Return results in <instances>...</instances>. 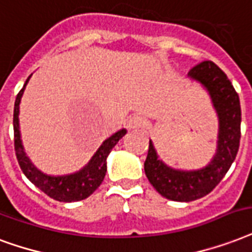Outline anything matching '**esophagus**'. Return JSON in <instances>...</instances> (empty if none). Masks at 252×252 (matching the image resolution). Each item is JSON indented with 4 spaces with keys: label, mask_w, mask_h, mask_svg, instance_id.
<instances>
[{
    "label": "esophagus",
    "mask_w": 252,
    "mask_h": 252,
    "mask_svg": "<svg viewBox=\"0 0 252 252\" xmlns=\"http://www.w3.org/2000/svg\"><path fill=\"white\" fill-rule=\"evenodd\" d=\"M144 126V119L139 115H133V116H130L128 119V122H126V128L128 129H140L141 126Z\"/></svg>",
    "instance_id": "34e87169"
}]
</instances>
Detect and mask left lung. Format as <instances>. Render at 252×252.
Wrapping results in <instances>:
<instances>
[{
	"instance_id": "left-lung-1",
	"label": "left lung",
	"mask_w": 252,
	"mask_h": 252,
	"mask_svg": "<svg viewBox=\"0 0 252 252\" xmlns=\"http://www.w3.org/2000/svg\"><path fill=\"white\" fill-rule=\"evenodd\" d=\"M188 76L206 90L216 109L218 118L216 155L201 169H174L160 160L149 140L148 156L144 162V170L152 186L162 197L177 202H190L209 194L235 160L241 140L239 96L223 71L211 61H205L193 67Z\"/></svg>"
}]
</instances>
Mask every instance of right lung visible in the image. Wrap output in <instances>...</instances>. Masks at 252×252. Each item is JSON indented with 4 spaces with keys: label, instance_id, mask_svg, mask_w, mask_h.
I'll use <instances>...</instances> for the list:
<instances>
[{
    "label": "right lung",
    "instance_id": "obj_1",
    "mask_svg": "<svg viewBox=\"0 0 252 252\" xmlns=\"http://www.w3.org/2000/svg\"><path fill=\"white\" fill-rule=\"evenodd\" d=\"M25 82L24 88L19 91L15 97L14 116H13V126H14V149L17 155L18 164L29 181L34 184L39 190L51 198L59 202H75L82 201L95 191L103 182L107 172V157L112 151V148L119 143V140L126 133V129H120L115 132L112 136L104 140L99 149L94 153L91 160L84 165L78 172L63 174V176H50L36 168L25 152L24 144L21 140V130H19V104L24 95V91L28 86L29 80Z\"/></svg>",
    "mask_w": 252,
    "mask_h": 252
}]
</instances>
